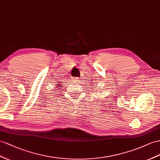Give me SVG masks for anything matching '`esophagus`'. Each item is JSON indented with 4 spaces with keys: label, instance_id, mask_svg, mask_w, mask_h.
Returning a JSON list of instances; mask_svg holds the SVG:
<instances>
[{
    "label": "esophagus",
    "instance_id": "esophagus-1",
    "mask_svg": "<svg viewBox=\"0 0 160 160\" xmlns=\"http://www.w3.org/2000/svg\"><path fill=\"white\" fill-rule=\"evenodd\" d=\"M73 81H74V82H80V78H78V77H76V78H73Z\"/></svg>",
    "mask_w": 160,
    "mask_h": 160
}]
</instances>
